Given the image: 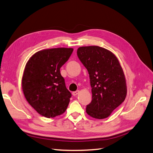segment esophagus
I'll use <instances>...</instances> for the list:
<instances>
[{
    "instance_id": "obj_1",
    "label": "esophagus",
    "mask_w": 153,
    "mask_h": 153,
    "mask_svg": "<svg viewBox=\"0 0 153 153\" xmlns=\"http://www.w3.org/2000/svg\"><path fill=\"white\" fill-rule=\"evenodd\" d=\"M79 91H75V92H72V95L74 96H77L78 94H79Z\"/></svg>"
}]
</instances>
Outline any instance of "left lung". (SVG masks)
Segmentation results:
<instances>
[{
	"mask_svg": "<svg viewBox=\"0 0 153 153\" xmlns=\"http://www.w3.org/2000/svg\"><path fill=\"white\" fill-rule=\"evenodd\" d=\"M77 54L88 70L92 88V100L86 112L96 119L106 118L126 97L123 69L114 53L100 46L79 47Z\"/></svg>",
	"mask_w": 153,
	"mask_h": 153,
	"instance_id": "1",
	"label": "left lung"
}]
</instances>
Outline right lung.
<instances>
[{
  "label": "right lung",
  "instance_id": "right-lung-1",
  "mask_svg": "<svg viewBox=\"0 0 153 153\" xmlns=\"http://www.w3.org/2000/svg\"><path fill=\"white\" fill-rule=\"evenodd\" d=\"M73 48L39 51L26 65L22 88L27 101L39 114L54 117L64 113L72 94L65 85L60 68L68 60Z\"/></svg>",
  "mask_w": 153,
  "mask_h": 153
}]
</instances>
